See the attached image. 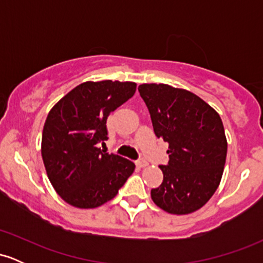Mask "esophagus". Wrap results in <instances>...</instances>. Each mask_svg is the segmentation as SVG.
<instances>
[{"label":"esophagus","mask_w":263,"mask_h":263,"mask_svg":"<svg viewBox=\"0 0 263 263\" xmlns=\"http://www.w3.org/2000/svg\"><path fill=\"white\" fill-rule=\"evenodd\" d=\"M137 165H138V167L143 168V167H146V165H148V162H147L146 159H138Z\"/></svg>","instance_id":"obj_1"}]
</instances>
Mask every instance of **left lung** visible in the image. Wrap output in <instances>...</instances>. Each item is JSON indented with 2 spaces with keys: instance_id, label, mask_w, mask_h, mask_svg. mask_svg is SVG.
<instances>
[{
  "instance_id": "1",
  "label": "left lung",
  "mask_w": 263,
  "mask_h": 263,
  "mask_svg": "<svg viewBox=\"0 0 263 263\" xmlns=\"http://www.w3.org/2000/svg\"><path fill=\"white\" fill-rule=\"evenodd\" d=\"M157 137L170 143L163 182L151 190L157 206L184 215L209 201L221 180L228 152L219 114L195 93L167 84H142Z\"/></svg>"
}]
</instances>
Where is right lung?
Returning <instances> with one entry per match:
<instances>
[{
    "label": "right lung",
    "mask_w": 263,
    "mask_h": 263,
    "mask_svg": "<svg viewBox=\"0 0 263 263\" xmlns=\"http://www.w3.org/2000/svg\"><path fill=\"white\" fill-rule=\"evenodd\" d=\"M131 81H86L54 105L42 135V158L63 200L91 209L116 197L135 163L99 148L107 140V117L134 96Z\"/></svg>",
    "instance_id": "add662e5"
}]
</instances>
